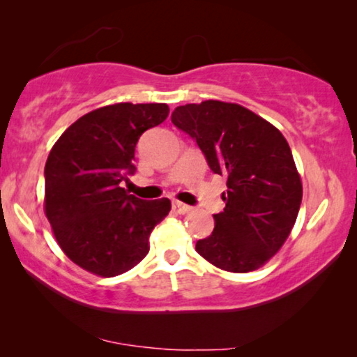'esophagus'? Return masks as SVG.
I'll return each mask as SVG.
<instances>
[{"instance_id": "esophagus-1", "label": "esophagus", "mask_w": 357, "mask_h": 357, "mask_svg": "<svg viewBox=\"0 0 357 357\" xmlns=\"http://www.w3.org/2000/svg\"><path fill=\"white\" fill-rule=\"evenodd\" d=\"M172 209H174L175 213H178V214H187V213L192 211V206H188V204L180 203V202H174L172 203Z\"/></svg>"}]
</instances>
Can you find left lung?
Segmentation results:
<instances>
[{
    "mask_svg": "<svg viewBox=\"0 0 357 357\" xmlns=\"http://www.w3.org/2000/svg\"><path fill=\"white\" fill-rule=\"evenodd\" d=\"M172 123L197 141L214 174L227 178L226 208L211 236L197 242L204 260L248 273L286 242L302 202V183L281 131L245 107L219 100L180 105Z\"/></svg>",
    "mask_w": 357,
    "mask_h": 357,
    "instance_id": "obj_1",
    "label": "left lung"
}]
</instances>
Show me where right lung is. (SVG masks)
Returning <instances> with one entry per match:
<instances>
[{
    "label": "right lung",
    "mask_w": 357,
    "mask_h": 357,
    "mask_svg": "<svg viewBox=\"0 0 357 357\" xmlns=\"http://www.w3.org/2000/svg\"><path fill=\"white\" fill-rule=\"evenodd\" d=\"M167 115V104L100 107L66 128L48 154L45 214L58 245L86 271L119 276L148 255L170 202L136 198L121 182L136 172L139 136Z\"/></svg>",
    "instance_id": "obj_1"
}]
</instances>
